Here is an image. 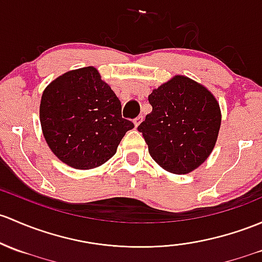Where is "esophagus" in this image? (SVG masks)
Listing matches in <instances>:
<instances>
[{"label":"esophagus","instance_id":"esophagus-1","mask_svg":"<svg viewBox=\"0 0 262 262\" xmlns=\"http://www.w3.org/2000/svg\"><path fill=\"white\" fill-rule=\"evenodd\" d=\"M143 122V115H139L138 118H136V119H134V125L137 126V128H138L139 126V124Z\"/></svg>","mask_w":262,"mask_h":262}]
</instances>
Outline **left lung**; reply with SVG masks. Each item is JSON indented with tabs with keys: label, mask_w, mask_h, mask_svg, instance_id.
I'll use <instances>...</instances> for the list:
<instances>
[{
	"label": "left lung",
	"mask_w": 262,
	"mask_h": 262,
	"mask_svg": "<svg viewBox=\"0 0 262 262\" xmlns=\"http://www.w3.org/2000/svg\"><path fill=\"white\" fill-rule=\"evenodd\" d=\"M152 113L138 130L150 157L174 174H186L208 158L221 126V110L207 88L176 75L148 96Z\"/></svg>",
	"instance_id": "8db88e82"
}]
</instances>
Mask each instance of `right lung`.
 Here are the masks:
<instances>
[{"instance_id": "1", "label": "right lung", "mask_w": 262, "mask_h": 262, "mask_svg": "<svg viewBox=\"0 0 262 262\" xmlns=\"http://www.w3.org/2000/svg\"><path fill=\"white\" fill-rule=\"evenodd\" d=\"M40 122L52 153L76 169L109 161L134 128L122 118L120 100L93 66L68 71L46 86Z\"/></svg>"}]
</instances>
